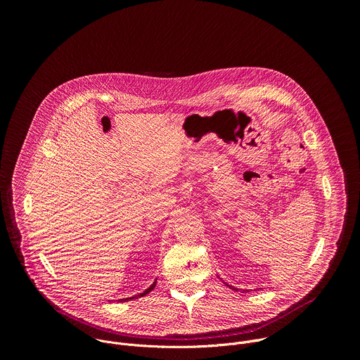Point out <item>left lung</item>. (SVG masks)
Here are the masks:
<instances>
[{"label": "left lung", "mask_w": 360, "mask_h": 360, "mask_svg": "<svg viewBox=\"0 0 360 360\" xmlns=\"http://www.w3.org/2000/svg\"><path fill=\"white\" fill-rule=\"evenodd\" d=\"M225 285H226V286H228V288H231V289H232V290H235V292H238V290H239V289H238V288H233V286H232V285H228V283H225ZM242 292H245V290H242Z\"/></svg>", "instance_id": "obj_1"}]
</instances>
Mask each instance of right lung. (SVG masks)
I'll use <instances>...</instances> for the list:
<instances>
[{
	"label": "right lung",
	"instance_id": "add662e5",
	"mask_svg": "<svg viewBox=\"0 0 360 360\" xmlns=\"http://www.w3.org/2000/svg\"><path fill=\"white\" fill-rule=\"evenodd\" d=\"M155 285H157V279H155V282H153L148 289H145L142 293H139V295H135V296H131V297H124V299H120V302H127V300H131V299H138V297H142V296H145L146 293H149L153 288H155Z\"/></svg>",
	"mask_w": 360,
	"mask_h": 360
}]
</instances>
